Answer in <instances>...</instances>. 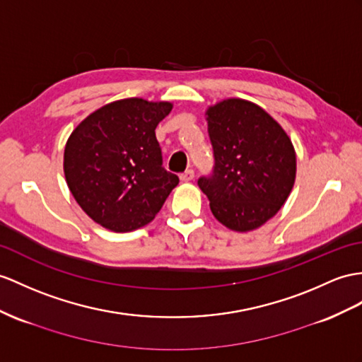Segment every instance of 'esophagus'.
Here are the masks:
<instances>
[{
  "mask_svg": "<svg viewBox=\"0 0 362 362\" xmlns=\"http://www.w3.org/2000/svg\"><path fill=\"white\" fill-rule=\"evenodd\" d=\"M180 178H181V181H184V182H189V181H192L193 178H195V172H193L192 169H189V170H186L184 173H181Z\"/></svg>",
  "mask_w": 362,
  "mask_h": 362,
  "instance_id": "esophagus-1",
  "label": "esophagus"
}]
</instances>
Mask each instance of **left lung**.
<instances>
[{
  "mask_svg": "<svg viewBox=\"0 0 362 362\" xmlns=\"http://www.w3.org/2000/svg\"><path fill=\"white\" fill-rule=\"evenodd\" d=\"M214 173L199 189L219 223L235 232L258 228L275 216L292 192L296 155L284 129L259 105L230 98L209 107Z\"/></svg>",
  "mask_w": 362,
  "mask_h": 362,
  "instance_id": "left-lung-1",
  "label": "left lung"
}]
</instances>
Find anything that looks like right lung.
<instances>
[{"mask_svg": "<svg viewBox=\"0 0 362 362\" xmlns=\"http://www.w3.org/2000/svg\"><path fill=\"white\" fill-rule=\"evenodd\" d=\"M170 103L127 98L90 113L64 148L67 186L95 223L112 232L148 224L180 178L163 167L155 129Z\"/></svg>", "mask_w": 362, "mask_h": 362, "instance_id": "1", "label": "right lung"}]
</instances>
